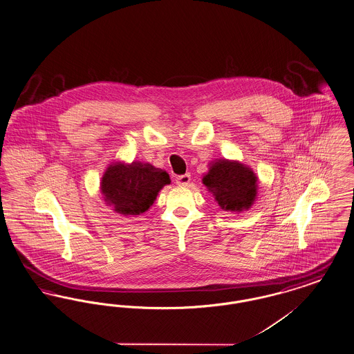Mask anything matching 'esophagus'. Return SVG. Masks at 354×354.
Segmentation results:
<instances>
[{"label": "esophagus", "instance_id": "34e87169", "mask_svg": "<svg viewBox=\"0 0 354 354\" xmlns=\"http://www.w3.org/2000/svg\"><path fill=\"white\" fill-rule=\"evenodd\" d=\"M191 182V175L189 174H185V175H180L176 178V184L179 187H187Z\"/></svg>", "mask_w": 354, "mask_h": 354}]
</instances>
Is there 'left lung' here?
Listing matches in <instances>:
<instances>
[{
	"instance_id": "left-lung-1",
	"label": "left lung",
	"mask_w": 354,
	"mask_h": 354,
	"mask_svg": "<svg viewBox=\"0 0 354 354\" xmlns=\"http://www.w3.org/2000/svg\"><path fill=\"white\" fill-rule=\"evenodd\" d=\"M203 184L214 196L223 211L241 213L248 211L257 198L258 176L249 166L239 160L216 159L209 163Z\"/></svg>"
}]
</instances>
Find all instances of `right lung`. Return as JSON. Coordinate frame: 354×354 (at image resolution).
I'll return each instance as SVG.
<instances>
[{
  "label": "right lung",
  "instance_id": "obj_1",
  "mask_svg": "<svg viewBox=\"0 0 354 354\" xmlns=\"http://www.w3.org/2000/svg\"><path fill=\"white\" fill-rule=\"evenodd\" d=\"M170 183L169 174L150 163L112 162L104 171L100 191L114 212L133 217L146 212Z\"/></svg>",
  "mask_w": 354,
  "mask_h": 354
}]
</instances>
